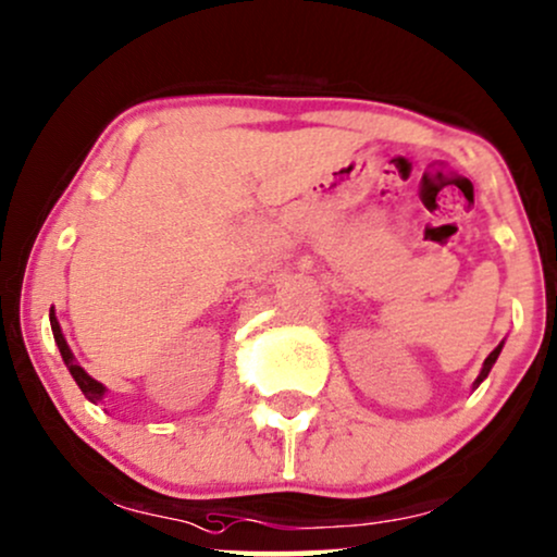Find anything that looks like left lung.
<instances>
[{
    "label": "left lung",
    "mask_w": 557,
    "mask_h": 557,
    "mask_svg": "<svg viewBox=\"0 0 557 557\" xmlns=\"http://www.w3.org/2000/svg\"><path fill=\"white\" fill-rule=\"evenodd\" d=\"M502 345H504V343H499V345H496V348H494V350H491V356H488L486 360H483L481 375H479V379H475V386H479V384H481V381H483V379H486V375H488V371H491V366H494V363H496V358H499V352H502Z\"/></svg>",
    "instance_id": "left-lung-1"
}]
</instances>
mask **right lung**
I'll return each instance as SVG.
<instances>
[{"instance_id":"obj_1","label":"right lung","mask_w":557,"mask_h":557,"mask_svg":"<svg viewBox=\"0 0 557 557\" xmlns=\"http://www.w3.org/2000/svg\"><path fill=\"white\" fill-rule=\"evenodd\" d=\"M50 327H53V337H55V345H58V350H61V356H63V363H66V368H69V371H71V375H74V381H76V384H78V388H82L86 399L97 404V401L102 399V396H104V386L99 384V381H94L91 375L86 373L84 368L78 366L76 360H74V352L69 350L66 341H63V332H61V327H58V320H55L53 309H50Z\"/></svg>"}]
</instances>
